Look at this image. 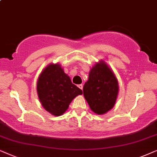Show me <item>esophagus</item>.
<instances>
[{
	"mask_svg": "<svg viewBox=\"0 0 157 157\" xmlns=\"http://www.w3.org/2000/svg\"><path fill=\"white\" fill-rule=\"evenodd\" d=\"M78 87L80 89H81V90H82V88H83V85L81 84V85H78Z\"/></svg>",
	"mask_w": 157,
	"mask_h": 157,
	"instance_id": "esophagus-1",
	"label": "esophagus"
}]
</instances>
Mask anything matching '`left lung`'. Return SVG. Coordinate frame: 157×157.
Instances as JSON below:
<instances>
[{
  "instance_id": "8db88e82",
  "label": "left lung",
  "mask_w": 157,
  "mask_h": 157,
  "mask_svg": "<svg viewBox=\"0 0 157 157\" xmlns=\"http://www.w3.org/2000/svg\"><path fill=\"white\" fill-rule=\"evenodd\" d=\"M118 93V82L114 73L103 60L90 71L88 80L83 87V95L90 109L103 115L112 109Z\"/></svg>"
}]
</instances>
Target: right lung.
<instances>
[{"label":"right lung","instance_id":"1","mask_svg":"<svg viewBox=\"0 0 157 157\" xmlns=\"http://www.w3.org/2000/svg\"><path fill=\"white\" fill-rule=\"evenodd\" d=\"M36 90L44 108L55 116L65 113L72 100L82 94L59 64H50L44 69L37 80Z\"/></svg>","mask_w":157,"mask_h":157}]
</instances>
